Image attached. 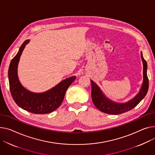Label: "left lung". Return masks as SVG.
Wrapping results in <instances>:
<instances>
[{"instance_id":"left-lung-1","label":"left lung","mask_w":155,"mask_h":155,"mask_svg":"<svg viewBox=\"0 0 155 155\" xmlns=\"http://www.w3.org/2000/svg\"><path fill=\"white\" fill-rule=\"evenodd\" d=\"M141 57L143 65V81L141 88L138 94L131 100L127 103H116L110 100L99 88V87L93 80L91 81V98L95 106L101 111L110 115H118L128 111L135 108L145 97L147 94L149 87V81L147 76V63L144 59L141 51Z\"/></svg>"}]
</instances>
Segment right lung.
Returning a JSON list of instances; mask_svg holds the SVG:
<instances>
[{
	"instance_id": "add662e5",
	"label": "right lung",
	"mask_w": 155,
	"mask_h": 155,
	"mask_svg": "<svg viewBox=\"0 0 155 155\" xmlns=\"http://www.w3.org/2000/svg\"><path fill=\"white\" fill-rule=\"evenodd\" d=\"M29 42V40L25 41L10 64L8 75L10 93L16 104L21 108L35 114L49 113L57 109L61 105L67 88L73 83L76 77L65 79L54 88L44 93L37 94L27 90L20 83L17 67L20 57Z\"/></svg>"
}]
</instances>
